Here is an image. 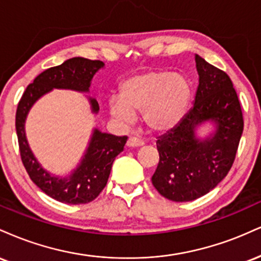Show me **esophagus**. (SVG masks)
I'll return each mask as SVG.
<instances>
[{"instance_id": "1", "label": "esophagus", "mask_w": 261, "mask_h": 261, "mask_svg": "<svg viewBox=\"0 0 261 261\" xmlns=\"http://www.w3.org/2000/svg\"><path fill=\"white\" fill-rule=\"evenodd\" d=\"M143 145H144V143L140 139H138V138L132 137L127 140L128 148H139V146H143Z\"/></svg>"}]
</instances>
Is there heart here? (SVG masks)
Masks as SVG:
<instances>
[{
  "label": "heart",
  "mask_w": 261,
  "mask_h": 261,
  "mask_svg": "<svg viewBox=\"0 0 261 261\" xmlns=\"http://www.w3.org/2000/svg\"><path fill=\"white\" fill-rule=\"evenodd\" d=\"M192 87L188 79L168 70H149L127 78L119 88V99L109 102L112 117L132 123L142 112L144 124L152 132L171 129L188 110Z\"/></svg>",
  "instance_id": "1"
}]
</instances>
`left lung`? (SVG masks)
<instances>
[{
  "mask_svg": "<svg viewBox=\"0 0 261 261\" xmlns=\"http://www.w3.org/2000/svg\"><path fill=\"white\" fill-rule=\"evenodd\" d=\"M199 85L194 103L176 127L159 137L160 155L152 185L172 201H192L213 191L227 176L243 133L240 100L229 76L195 55ZM211 123L216 130L200 138L196 130Z\"/></svg>",
  "mask_w": 261,
  "mask_h": 261,
  "instance_id": "left-lung-1",
  "label": "left lung"
}]
</instances>
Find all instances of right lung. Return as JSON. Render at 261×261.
<instances>
[{
	"label": "right lung",
	"mask_w": 261,
	"mask_h": 261,
	"mask_svg": "<svg viewBox=\"0 0 261 261\" xmlns=\"http://www.w3.org/2000/svg\"><path fill=\"white\" fill-rule=\"evenodd\" d=\"M101 61L73 57L57 67L44 70L24 91L15 113V130L19 144L20 158L30 179L45 194L64 204H87L93 201L105 188L113 161L123 151L127 137H116L94 128L90 142L81 162L68 176H55L40 165L33 154L25 136V121L34 103L52 89H67L89 93L91 79L103 68ZM93 113L99 112V103L88 97Z\"/></svg>",
	"instance_id": "add662e5"
}]
</instances>
